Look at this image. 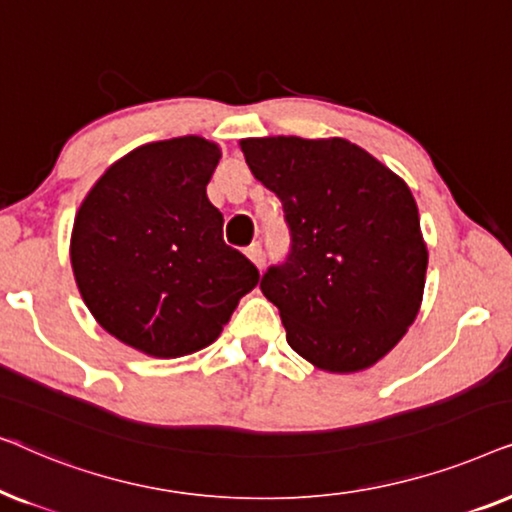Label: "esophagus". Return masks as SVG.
<instances>
[{
  "label": "esophagus",
  "instance_id": "esophagus-1",
  "mask_svg": "<svg viewBox=\"0 0 512 512\" xmlns=\"http://www.w3.org/2000/svg\"><path fill=\"white\" fill-rule=\"evenodd\" d=\"M247 256H249V261L256 265V268H263V249H261V244H251V247H247Z\"/></svg>",
  "mask_w": 512,
  "mask_h": 512
}]
</instances>
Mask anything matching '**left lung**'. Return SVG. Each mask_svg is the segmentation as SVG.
<instances>
[{
  "instance_id": "1",
  "label": "left lung",
  "mask_w": 512,
  "mask_h": 512,
  "mask_svg": "<svg viewBox=\"0 0 512 512\" xmlns=\"http://www.w3.org/2000/svg\"><path fill=\"white\" fill-rule=\"evenodd\" d=\"M240 146L291 230L286 261L261 277L286 342L328 373L370 368L396 347L422 303L429 254L408 184L340 137Z\"/></svg>"
}]
</instances>
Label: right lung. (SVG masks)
I'll list each match as a JSON object with an SVG mask.
<instances>
[{
    "label": "right lung",
    "mask_w": 512,
    "mask_h": 512,
    "mask_svg": "<svg viewBox=\"0 0 512 512\" xmlns=\"http://www.w3.org/2000/svg\"><path fill=\"white\" fill-rule=\"evenodd\" d=\"M221 149L188 135L116 160L74 219L72 270L104 331L139 352L177 359L212 345L256 265L223 242L207 198Z\"/></svg>",
    "instance_id": "obj_1"
}]
</instances>
